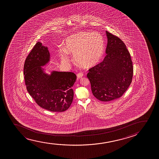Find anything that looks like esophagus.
Wrapping results in <instances>:
<instances>
[{
    "mask_svg": "<svg viewBox=\"0 0 159 159\" xmlns=\"http://www.w3.org/2000/svg\"><path fill=\"white\" fill-rule=\"evenodd\" d=\"M83 75H84V74H83L82 72H80V73H79L77 74V77H78V78H82Z\"/></svg>",
    "mask_w": 159,
    "mask_h": 159,
    "instance_id": "obj_1",
    "label": "esophagus"
}]
</instances>
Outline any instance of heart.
<instances>
[{
	"label": "heart",
	"instance_id": "b5f03b06",
	"mask_svg": "<svg viewBox=\"0 0 159 159\" xmlns=\"http://www.w3.org/2000/svg\"><path fill=\"white\" fill-rule=\"evenodd\" d=\"M65 48V50L61 49L59 51L62 60L68 61L69 53L74 56L79 65L90 67L102 58L104 51V41L100 33L83 31L67 38Z\"/></svg>",
	"mask_w": 159,
	"mask_h": 159
}]
</instances>
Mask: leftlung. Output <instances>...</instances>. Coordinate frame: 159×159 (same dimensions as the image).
I'll return each mask as SVG.
<instances>
[{"instance_id":"left-lung-1","label":"left lung","mask_w":159,"mask_h":159,"mask_svg":"<svg viewBox=\"0 0 159 159\" xmlns=\"http://www.w3.org/2000/svg\"><path fill=\"white\" fill-rule=\"evenodd\" d=\"M107 37L103 61L89 68L87 77L93 96L98 100L109 102L123 96L133 76L130 54L122 39L106 31Z\"/></svg>"}]
</instances>
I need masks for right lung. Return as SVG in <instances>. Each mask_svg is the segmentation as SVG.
<instances>
[{"label": "right lung", "instance_id": "obj_1", "mask_svg": "<svg viewBox=\"0 0 159 159\" xmlns=\"http://www.w3.org/2000/svg\"><path fill=\"white\" fill-rule=\"evenodd\" d=\"M47 47L37 42L26 57L24 65L25 84L35 102L52 112H63L70 107L73 99L72 87L76 79L73 72H43L41 66L49 60Z\"/></svg>", "mask_w": 159, "mask_h": 159}]
</instances>
